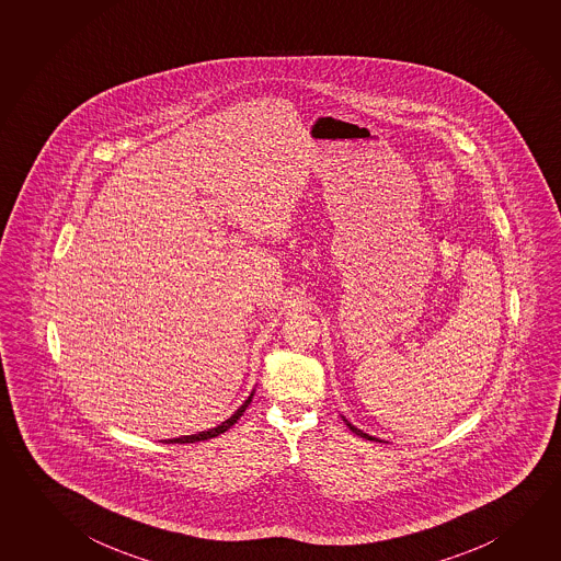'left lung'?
Wrapping results in <instances>:
<instances>
[{
	"instance_id": "1",
	"label": "left lung",
	"mask_w": 561,
	"mask_h": 561,
	"mask_svg": "<svg viewBox=\"0 0 561 561\" xmlns=\"http://www.w3.org/2000/svg\"><path fill=\"white\" fill-rule=\"evenodd\" d=\"M342 419H344V423H346L347 428H350L352 433H356L357 437L366 438V440H376V443H386V440H381V438L371 437V435H367V433H364V431H359V428H357L356 425H352V423H350L346 417Z\"/></svg>"
}]
</instances>
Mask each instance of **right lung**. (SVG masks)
<instances>
[{"label": "right lung", "instance_id": "right-lung-1", "mask_svg": "<svg viewBox=\"0 0 561 561\" xmlns=\"http://www.w3.org/2000/svg\"><path fill=\"white\" fill-rule=\"evenodd\" d=\"M253 396H255V389L251 391V396H249V398L244 399L243 405L237 409L231 417L225 419L221 425H217V427L214 428H207V431H202V433H195V435H184V437L168 438V440H163V443H180V445H182V443H197V440H207V438H214L217 437V435H221V433H225V431H227L229 427H233L234 423L239 421V417H241V415L244 413V409L249 408V403L253 401Z\"/></svg>", "mask_w": 561, "mask_h": 561}]
</instances>
